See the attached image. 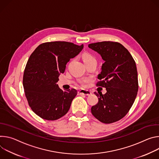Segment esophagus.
Listing matches in <instances>:
<instances>
[{
    "instance_id": "1",
    "label": "esophagus",
    "mask_w": 159,
    "mask_h": 159,
    "mask_svg": "<svg viewBox=\"0 0 159 159\" xmlns=\"http://www.w3.org/2000/svg\"><path fill=\"white\" fill-rule=\"evenodd\" d=\"M78 95H90L92 92L88 90H80L78 91Z\"/></svg>"
}]
</instances>
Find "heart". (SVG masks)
<instances>
[{"label": "heart", "mask_w": 159, "mask_h": 159, "mask_svg": "<svg viewBox=\"0 0 159 159\" xmlns=\"http://www.w3.org/2000/svg\"><path fill=\"white\" fill-rule=\"evenodd\" d=\"M83 62H84V63L95 59L92 56H91L90 54H84L83 56ZM87 81H88V80H84V81L83 82V84H84V83H85L86 82H87Z\"/></svg>", "instance_id": "heart-1"}]
</instances>
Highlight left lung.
I'll list each match as a JSON object with an SVG mask.
<instances>
[{
	"label": "left lung",
	"mask_w": 159,
	"mask_h": 159,
	"mask_svg": "<svg viewBox=\"0 0 159 159\" xmlns=\"http://www.w3.org/2000/svg\"><path fill=\"white\" fill-rule=\"evenodd\" d=\"M89 47L104 61L97 86L107 90L104 95L95 92L98 102L91 108L92 114L100 122L110 124L124 117L135 100L138 90L136 63L129 51L118 42H97Z\"/></svg>",
	"instance_id": "1"
}]
</instances>
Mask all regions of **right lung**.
<instances>
[{
    "label": "right lung",
    "mask_w": 159,
    "mask_h": 159,
    "mask_svg": "<svg viewBox=\"0 0 159 159\" xmlns=\"http://www.w3.org/2000/svg\"><path fill=\"white\" fill-rule=\"evenodd\" d=\"M83 48V44L46 42L37 47L30 56L23 84L30 107L41 118L54 120L68 112L77 90H62L57 83L61 73L64 72L66 64Z\"/></svg>",
    "instance_id": "add662e5"
}]
</instances>
